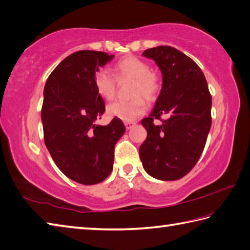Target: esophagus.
Listing matches in <instances>:
<instances>
[{
  "label": "esophagus",
  "instance_id": "esophagus-1",
  "mask_svg": "<svg viewBox=\"0 0 250 250\" xmlns=\"http://www.w3.org/2000/svg\"><path fill=\"white\" fill-rule=\"evenodd\" d=\"M135 125H136L135 122H126V123H125L126 129H130V128H132V127H134Z\"/></svg>",
  "mask_w": 250,
  "mask_h": 250
}]
</instances>
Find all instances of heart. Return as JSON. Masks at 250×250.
<instances>
[{"label": "heart", "instance_id": "heart-1", "mask_svg": "<svg viewBox=\"0 0 250 250\" xmlns=\"http://www.w3.org/2000/svg\"><path fill=\"white\" fill-rule=\"evenodd\" d=\"M111 75L108 70H98L94 77L98 95L106 101L113 99L116 93V80L124 81L132 79L135 81L132 86L131 101H118L110 104L107 107V114L110 118L120 119L124 122H134L146 111L144 99L153 101L158 95L160 90V81L155 75L151 66L143 60L129 55L118 61L112 69Z\"/></svg>", "mask_w": 250, "mask_h": 250}]
</instances>
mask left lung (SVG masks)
<instances>
[{"label": "left lung", "instance_id": "obj_1", "mask_svg": "<svg viewBox=\"0 0 250 250\" xmlns=\"http://www.w3.org/2000/svg\"><path fill=\"white\" fill-rule=\"evenodd\" d=\"M142 54L162 70L163 87L151 114L141 121L147 137L140 158L151 176L175 181L195 167L203 152L212 124V96L200 67L180 50L158 46ZM154 119L162 124L154 125Z\"/></svg>", "mask_w": 250, "mask_h": 250}]
</instances>
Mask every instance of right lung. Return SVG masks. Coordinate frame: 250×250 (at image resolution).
I'll use <instances>...</instances> for the list:
<instances>
[{
    "instance_id": "add662e5",
    "label": "right lung",
    "mask_w": 250,
    "mask_h": 250,
    "mask_svg": "<svg viewBox=\"0 0 250 250\" xmlns=\"http://www.w3.org/2000/svg\"><path fill=\"white\" fill-rule=\"evenodd\" d=\"M102 51L80 50L50 74L43 90V139L63 173L83 185L107 179L113 169L114 146L125 132L120 119L96 124L106 107L98 95L95 73L113 59Z\"/></svg>"
}]
</instances>
